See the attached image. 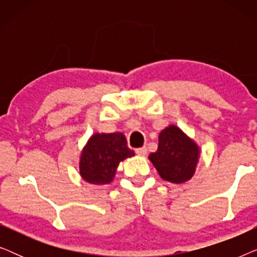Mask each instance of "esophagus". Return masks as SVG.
Returning a JSON list of instances; mask_svg holds the SVG:
<instances>
[{"mask_svg": "<svg viewBox=\"0 0 257 257\" xmlns=\"http://www.w3.org/2000/svg\"><path fill=\"white\" fill-rule=\"evenodd\" d=\"M136 153L138 154V156H145V154L147 153V149H146V146L138 147V149H136Z\"/></svg>", "mask_w": 257, "mask_h": 257, "instance_id": "34e87169", "label": "esophagus"}]
</instances>
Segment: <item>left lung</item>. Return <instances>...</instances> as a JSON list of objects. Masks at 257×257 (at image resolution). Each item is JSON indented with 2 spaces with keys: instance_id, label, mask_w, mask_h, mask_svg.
Segmentation results:
<instances>
[{
  "instance_id": "1",
  "label": "left lung",
  "mask_w": 257,
  "mask_h": 257,
  "mask_svg": "<svg viewBox=\"0 0 257 257\" xmlns=\"http://www.w3.org/2000/svg\"><path fill=\"white\" fill-rule=\"evenodd\" d=\"M199 156V146L180 128L170 125L160 132L157 152L149 158L164 180L182 184L194 175Z\"/></svg>"
}]
</instances>
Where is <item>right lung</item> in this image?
<instances>
[{"instance_id":"right-lung-1","label":"right lung","mask_w":257,"mask_h":257,"mask_svg":"<svg viewBox=\"0 0 257 257\" xmlns=\"http://www.w3.org/2000/svg\"><path fill=\"white\" fill-rule=\"evenodd\" d=\"M133 156L122 133H94L80 154L79 173L90 184L107 185L119 163Z\"/></svg>"}]
</instances>
